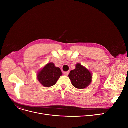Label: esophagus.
Returning <instances> with one entry per match:
<instances>
[{"label":"esophagus","instance_id":"obj_1","mask_svg":"<svg viewBox=\"0 0 128 128\" xmlns=\"http://www.w3.org/2000/svg\"><path fill=\"white\" fill-rule=\"evenodd\" d=\"M63 74H64V75L65 76H68L69 74V72H64Z\"/></svg>","mask_w":128,"mask_h":128}]
</instances>
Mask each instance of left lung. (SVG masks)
I'll use <instances>...</instances> for the list:
<instances>
[{
  "label": "left lung",
  "instance_id": "8db88e82",
  "mask_svg": "<svg viewBox=\"0 0 128 128\" xmlns=\"http://www.w3.org/2000/svg\"><path fill=\"white\" fill-rule=\"evenodd\" d=\"M68 76L72 86L79 89L85 88L91 82V74L80 64L76 65V68L70 72Z\"/></svg>",
  "mask_w": 128,
  "mask_h": 128
}]
</instances>
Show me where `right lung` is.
Wrapping results in <instances>:
<instances>
[{
    "mask_svg": "<svg viewBox=\"0 0 128 128\" xmlns=\"http://www.w3.org/2000/svg\"><path fill=\"white\" fill-rule=\"evenodd\" d=\"M62 72L60 69L56 67L53 63L46 64L38 74V80L45 87H50L55 85L59 80Z\"/></svg>",
    "mask_w": 128,
    "mask_h": 128,
    "instance_id": "1",
    "label": "right lung"
}]
</instances>
